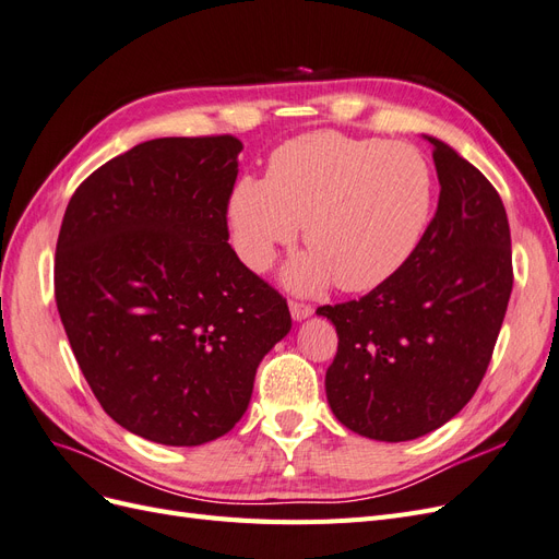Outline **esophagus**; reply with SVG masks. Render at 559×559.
<instances>
[{"label": "esophagus", "instance_id": "1", "mask_svg": "<svg viewBox=\"0 0 559 559\" xmlns=\"http://www.w3.org/2000/svg\"><path fill=\"white\" fill-rule=\"evenodd\" d=\"M289 310H292V317H294L296 321L308 319V317L314 312L312 306H306V302H298V300H292V302H289Z\"/></svg>", "mask_w": 559, "mask_h": 559}]
</instances>
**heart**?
Returning a JSON list of instances; mask_svg holds the SVG:
<instances>
[{"instance_id": "1", "label": "heart", "mask_w": 559, "mask_h": 559, "mask_svg": "<svg viewBox=\"0 0 559 559\" xmlns=\"http://www.w3.org/2000/svg\"><path fill=\"white\" fill-rule=\"evenodd\" d=\"M431 210V170L415 146L310 132L273 151L265 179L235 183L228 222L251 270H265L306 224L310 251L284 270V282L312 294L335 280L343 292L359 294L411 261Z\"/></svg>"}]
</instances>
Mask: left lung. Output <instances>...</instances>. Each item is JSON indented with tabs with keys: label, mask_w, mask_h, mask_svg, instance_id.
I'll list each match as a JSON object with an SVG mask.
<instances>
[{
	"label": "left lung",
	"mask_w": 559,
	"mask_h": 559,
	"mask_svg": "<svg viewBox=\"0 0 559 559\" xmlns=\"http://www.w3.org/2000/svg\"><path fill=\"white\" fill-rule=\"evenodd\" d=\"M425 140L441 195L411 261L364 298L317 310L337 333L326 370L333 415L386 443L443 427L476 394L513 289L495 186L445 142Z\"/></svg>",
	"instance_id": "1"
}]
</instances>
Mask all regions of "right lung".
<instances>
[{"instance_id": "obj_1", "label": "right lung", "mask_w": 559, "mask_h": 559, "mask_svg": "<svg viewBox=\"0 0 559 559\" xmlns=\"http://www.w3.org/2000/svg\"><path fill=\"white\" fill-rule=\"evenodd\" d=\"M240 151L233 134L132 146L60 226L56 302L81 373L116 425L160 445L228 433L292 331L286 300L228 245Z\"/></svg>"}]
</instances>
